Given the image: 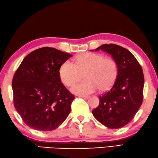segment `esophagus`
Here are the masks:
<instances>
[{
	"label": "esophagus",
	"mask_w": 158,
	"mask_h": 158,
	"mask_svg": "<svg viewBox=\"0 0 158 158\" xmlns=\"http://www.w3.org/2000/svg\"><path fill=\"white\" fill-rule=\"evenodd\" d=\"M79 97H82V98H85V99H88L89 98L88 95H79Z\"/></svg>",
	"instance_id": "obj_1"
}]
</instances>
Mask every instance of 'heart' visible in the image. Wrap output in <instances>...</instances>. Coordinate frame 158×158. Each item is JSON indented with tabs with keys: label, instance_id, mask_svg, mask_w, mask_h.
I'll return each mask as SVG.
<instances>
[{
	"label": "heart",
	"instance_id": "b5f03b06",
	"mask_svg": "<svg viewBox=\"0 0 158 158\" xmlns=\"http://www.w3.org/2000/svg\"><path fill=\"white\" fill-rule=\"evenodd\" d=\"M118 66L115 60L101 54L86 52L79 54L74 59V64L66 61L59 69L61 81L67 86H72L82 78L85 81L77 84L71 91L77 94L93 93L99 90H108L115 81Z\"/></svg>",
	"mask_w": 158,
	"mask_h": 158
}]
</instances>
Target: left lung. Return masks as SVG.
Segmentation results:
<instances>
[{"label":"left lung","mask_w":158,"mask_h":158,"mask_svg":"<svg viewBox=\"0 0 158 158\" xmlns=\"http://www.w3.org/2000/svg\"><path fill=\"white\" fill-rule=\"evenodd\" d=\"M102 50L110 54L118 66V74L110 90L99 97V104L93 116L109 128H119L130 122L143 100L144 78L142 68L130 51L115 44L102 45Z\"/></svg>","instance_id":"obj_1"}]
</instances>
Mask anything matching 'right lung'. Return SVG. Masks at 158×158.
Returning <instances> with one entry per match:
<instances>
[{"label": "right lung", "instance_id": "obj_1", "mask_svg": "<svg viewBox=\"0 0 158 158\" xmlns=\"http://www.w3.org/2000/svg\"><path fill=\"white\" fill-rule=\"evenodd\" d=\"M72 56L44 47L25 56L16 71L12 80L14 105L29 127L52 131L70 114L74 96L61 83L59 69Z\"/></svg>", "mask_w": 158, "mask_h": 158}]
</instances>
